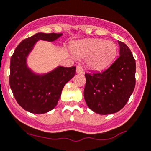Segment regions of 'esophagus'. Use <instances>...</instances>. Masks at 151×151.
I'll return each instance as SVG.
<instances>
[{
	"label": "esophagus",
	"mask_w": 151,
	"mask_h": 151,
	"mask_svg": "<svg viewBox=\"0 0 151 151\" xmlns=\"http://www.w3.org/2000/svg\"><path fill=\"white\" fill-rule=\"evenodd\" d=\"M76 73H84V70H83L82 67L80 66H78L76 67Z\"/></svg>",
	"instance_id": "obj_1"
}]
</instances>
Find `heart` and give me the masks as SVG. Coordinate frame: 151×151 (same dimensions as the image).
<instances>
[{"mask_svg": "<svg viewBox=\"0 0 151 151\" xmlns=\"http://www.w3.org/2000/svg\"><path fill=\"white\" fill-rule=\"evenodd\" d=\"M73 51L78 58H88L90 68L100 70L107 67L114 60L117 47L112 41H105L103 39H87L76 42Z\"/></svg>", "mask_w": 151, "mask_h": 151, "instance_id": "1", "label": "heart"}]
</instances>
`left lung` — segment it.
<instances>
[{"mask_svg": "<svg viewBox=\"0 0 151 151\" xmlns=\"http://www.w3.org/2000/svg\"><path fill=\"white\" fill-rule=\"evenodd\" d=\"M120 56L109 68L85 73L84 96L88 107L99 114L116 113L129 100L135 85V60L129 47L118 41Z\"/></svg>", "mask_w": 151, "mask_h": 151, "instance_id": "8db88e82", "label": "left lung"}]
</instances>
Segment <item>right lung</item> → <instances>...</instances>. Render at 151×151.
<instances>
[{
    "label": "right lung",
    "instance_id": "obj_1",
    "mask_svg": "<svg viewBox=\"0 0 151 151\" xmlns=\"http://www.w3.org/2000/svg\"><path fill=\"white\" fill-rule=\"evenodd\" d=\"M62 34L38 33L24 39L15 49L10 60L9 85L20 106L34 114H44L56 106L63 87L76 75V66H58L45 75H35L26 65V58L39 40L52 42Z\"/></svg>",
    "mask_w": 151,
    "mask_h": 151
}]
</instances>
